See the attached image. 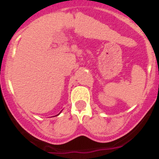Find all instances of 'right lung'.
Masks as SVG:
<instances>
[{
  "label": "right lung",
  "mask_w": 159,
  "mask_h": 159,
  "mask_svg": "<svg viewBox=\"0 0 159 159\" xmlns=\"http://www.w3.org/2000/svg\"><path fill=\"white\" fill-rule=\"evenodd\" d=\"M60 112H61V111H60ZM59 114H60V113H59ZM59 114H58V115H59ZM58 115H57V116H58Z\"/></svg>",
  "instance_id": "obj_1"
}]
</instances>
